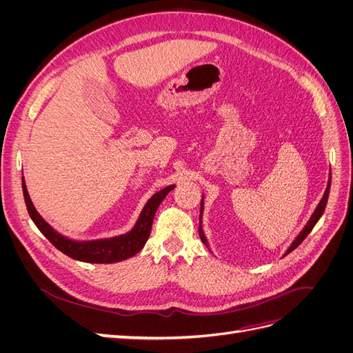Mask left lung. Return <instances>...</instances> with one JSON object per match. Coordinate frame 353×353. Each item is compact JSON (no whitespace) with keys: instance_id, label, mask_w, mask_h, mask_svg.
I'll return each instance as SVG.
<instances>
[{"instance_id":"left-lung-1","label":"left lung","mask_w":353,"mask_h":353,"mask_svg":"<svg viewBox=\"0 0 353 353\" xmlns=\"http://www.w3.org/2000/svg\"><path fill=\"white\" fill-rule=\"evenodd\" d=\"M330 185H331V176H330V181H328V185H327V190H325V193H324V197L321 199V201H319V205H318V208L315 209V212H314V215L311 216V219H309V222L306 223V227L302 230V232L299 234L297 236V239L293 241V244L290 245V248H288V250H287V253L285 254H288L290 252H293L299 244H301L305 239H306V236L309 232L312 231V228L315 227V223L318 222V219L323 216V213H324V210H325V206H327V200H328V194H330ZM201 212H203V197H201V208H200V223H201ZM199 234H200V239H201V241L206 244V237H205V234H203V231H201V228L199 230Z\"/></svg>"}]
</instances>
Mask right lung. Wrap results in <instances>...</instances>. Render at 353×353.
Returning a JSON list of instances; mask_svg holds the SVG:
<instances>
[{"mask_svg":"<svg viewBox=\"0 0 353 353\" xmlns=\"http://www.w3.org/2000/svg\"><path fill=\"white\" fill-rule=\"evenodd\" d=\"M22 187H23V196H25V203H26L29 215L32 221L35 222L38 230L50 240V243L54 245V248H57L60 252L70 256V258L82 261V262H91V263L119 262V261L131 258V256L140 252L144 248V244L152 232L153 219L159 205L162 203V200L166 197L169 191L174 188V185H169L163 190H160L159 193H156L150 200H148L145 208L141 212L140 219H138L137 225L131 232L123 234L121 237L109 239V240L78 243V241L68 240L66 237L60 236L59 232L52 230L48 223L39 216V213L35 210L34 205H32L28 190H26L25 179H22Z\"/></svg>","mask_w":353,"mask_h":353,"instance_id":"1","label":"right lung"}]
</instances>
